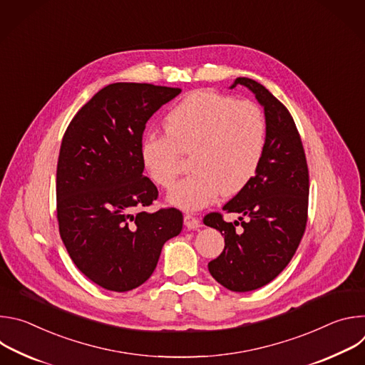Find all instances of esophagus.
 I'll use <instances>...</instances> for the list:
<instances>
[{"label":"esophagus","instance_id":"34e87169","mask_svg":"<svg viewBox=\"0 0 365 365\" xmlns=\"http://www.w3.org/2000/svg\"><path fill=\"white\" fill-rule=\"evenodd\" d=\"M183 222H185V227H186L187 230H196V228L200 227V221H199L197 218H195L193 215H190V214H186V215H185Z\"/></svg>","mask_w":365,"mask_h":365}]
</instances>
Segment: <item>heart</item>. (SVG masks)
Returning a JSON list of instances; mask_svg holds the SVG:
<instances>
[{
  "mask_svg": "<svg viewBox=\"0 0 365 365\" xmlns=\"http://www.w3.org/2000/svg\"><path fill=\"white\" fill-rule=\"evenodd\" d=\"M166 135L150 133L140 143V159L150 179L162 187L180 172V153L190 155L192 175L176 183L169 203L197 211L218 197L240 192L262 163L267 127L251 101L211 89L195 91L166 114Z\"/></svg>",
  "mask_w": 365,
  "mask_h": 365,
  "instance_id": "1",
  "label": "heart"
}]
</instances>
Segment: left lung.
Listing matches in <instances>:
<instances>
[{"label": "left lung", "mask_w": 365, "mask_h": 365, "mask_svg": "<svg viewBox=\"0 0 365 365\" xmlns=\"http://www.w3.org/2000/svg\"><path fill=\"white\" fill-rule=\"evenodd\" d=\"M244 85L264 108L267 138L255 176L230 202L225 212L240 214L225 222L211 212L203 224L218 230L224 251L207 264L211 276L232 292H251L276 279L290 263L307 221L309 172L296 124L283 103L250 78H237L231 89ZM246 221H243V217Z\"/></svg>", "instance_id": "left-lung-1"}]
</instances>
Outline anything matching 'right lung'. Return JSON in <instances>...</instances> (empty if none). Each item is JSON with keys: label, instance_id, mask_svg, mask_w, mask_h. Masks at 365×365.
Segmentation results:
<instances>
[{"label": "right lung", "instance_id": "add662e5", "mask_svg": "<svg viewBox=\"0 0 365 365\" xmlns=\"http://www.w3.org/2000/svg\"><path fill=\"white\" fill-rule=\"evenodd\" d=\"M179 88L118 82L96 92L62 140L56 199L62 241L76 267L111 292L141 286L165 242L180 234L176 207L145 212L159 190L143 175L145 123ZM138 207L135 215L132 211Z\"/></svg>", "mask_w": 365, "mask_h": 365}]
</instances>
